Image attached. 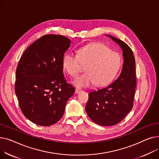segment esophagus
I'll list each match as a JSON object with an SVG mask.
<instances>
[{
  "mask_svg": "<svg viewBox=\"0 0 159 159\" xmlns=\"http://www.w3.org/2000/svg\"><path fill=\"white\" fill-rule=\"evenodd\" d=\"M80 91H82V90L80 89L77 88L76 89H75V93H79L80 92Z\"/></svg>",
  "mask_w": 159,
  "mask_h": 159,
  "instance_id": "esophagus-1",
  "label": "esophagus"
}]
</instances>
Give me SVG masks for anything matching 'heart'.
Masks as SVG:
<instances>
[{
  "label": "heart",
  "instance_id": "heart-1",
  "mask_svg": "<svg viewBox=\"0 0 159 159\" xmlns=\"http://www.w3.org/2000/svg\"><path fill=\"white\" fill-rule=\"evenodd\" d=\"M121 64L118 53L106 45L94 43L80 48L77 55L66 54L62 59L64 69L73 77H77L86 66V73L73 81L77 87H88L95 84L103 86L110 83L117 73Z\"/></svg>",
  "mask_w": 159,
  "mask_h": 159
}]
</instances>
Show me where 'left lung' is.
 <instances>
[{
	"instance_id": "left-lung-1",
	"label": "left lung",
	"mask_w": 159,
	"mask_h": 159,
	"mask_svg": "<svg viewBox=\"0 0 159 159\" xmlns=\"http://www.w3.org/2000/svg\"><path fill=\"white\" fill-rule=\"evenodd\" d=\"M122 50L124 63L119 77L110 84L89 93L86 111L97 124L113 126L131 110L135 93V61L131 49L124 42L107 35Z\"/></svg>"
}]
</instances>
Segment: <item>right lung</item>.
<instances>
[{
  "label": "right lung",
  "instance_id": "1",
  "mask_svg": "<svg viewBox=\"0 0 159 159\" xmlns=\"http://www.w3.org/2000/svg\"><path fill=\"white\" fill-rule=\"evenodd\" d=\"M70 44L62 35H44L26 49L16 68L15 90L20 110L37 125L57 122L74 94L63 74L62 59Z\"/></svg>",
  "mask_w": 159,
  "mask_h": 159
}]
</instances>
